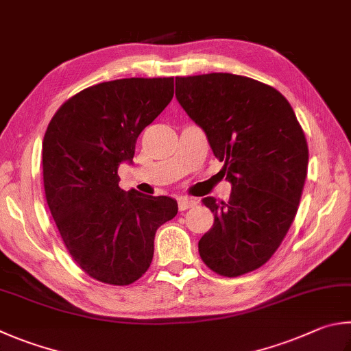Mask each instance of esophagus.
<instances>
[{"label": "esophagus", "instance_id": "obj_1", "mask_svg": "<svg viewBox=\"0 0 351 351\" xmlns=\"http://www.w3.org/2000/svg\"><path fill=\"white\" fill-rule=\"evenodd\" d=\"M195 206H196V201L190 199V197H180V199H178V208H180L181 212H184V210L187 208H192Z\"/></svg>", "mask_w": 351, "mask_h": 351}]
</instances>
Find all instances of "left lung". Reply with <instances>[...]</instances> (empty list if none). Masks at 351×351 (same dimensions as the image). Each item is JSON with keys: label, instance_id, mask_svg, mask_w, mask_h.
<instances>
[{"label": "left lung", "instance_id": "left-lung-1", "mask_svg": "<svg viewBox=\"0 0 351 351\" xmlns=\"http://www.w3.org/2000/svg\"><path fill=\"white\" fill-rule=\"evenodd\" d=\"M176 99L232 184L227 202L202 199L215 222L199 256L221 276L245 275L273 256L295 219L308 165L304 130L276 88L247 76H176Z\"/></svg>", "mask_w": 351, "mask_h": 351}]
</instances>
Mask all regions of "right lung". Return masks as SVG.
<instances>
[{
	"label": "right lung",
	"instance_id": "add662e5",
	"mask_svg": "<svg viewBox=\"0 0 351 351\" xmlns=\"http://www.w3.org/2000/svg\"><path fill=\"white\" fill-rule=\"evenodd\" d=\"M173 98V78H124L87 87L62 104L43 141L46 201L70 256L99 282L129 285L149 270L169 196L118 186L145 127Z\"/></svg>",
	"mask_w": 351,
	"mask_h": 351
}]
</instances>
